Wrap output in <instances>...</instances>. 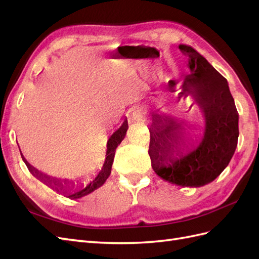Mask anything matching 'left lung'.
Instances as JSON below:
<instances>
[{"label":"left lung","instance_id":"8db88e82","mask_svg":"<svg viewBox=\"0 0 259 259\" xmlns=\"http://www.w3.org/2000/svg\"><path fill=\"white\" fill-rule=\"evenodd\" d=\"M179 50L189 57L191 73L178 95L193 94L204 115V127L193 139L179 124L153 120L148 152L153 170L162 179L177 186L201 187L221 175L233 156L239 114L225 77L191 46L180 44Z\"/></svg>","mask_w":259,"mask_h":259}]
</instances>
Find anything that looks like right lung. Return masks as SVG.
Listing matches in <instances>:
<instances>
[{"instance_id": "right-lung-1", "label": "right lung", "mask_w": 259, "mask_h": 259, "mask_svg": "<svg viewBox=\"0 0 259 259\" xmlns=\"http://www.w3.org/2000/svg\"><path fill=\"white\" fill-rule=\"evenodd\" d=\"M127 128H128L127 120L125 119L121 126L117 128L108 139L106 158H105L103 166H101L98 173L95 174V176L85 183L77 182L74 184L73 182H69V180H64V182H61V180H58L56 178H52L48 175L41 173L40 170L34 168L32 165H30L28 161L23 158L22 154H21V156H22L23 162L26 163L28 169L31 171V173H32V175H34L37 179H40L41 182L44 183L46 186L51 187L52 189H54L55 191L64 193L67 198L79 199V198L84 197V195L90 194L94 190L98 189L99 187H101L105 184L107 178L110 176L115 149L121 144L125 135H126Z\"/></svg>"}]
</instances>
